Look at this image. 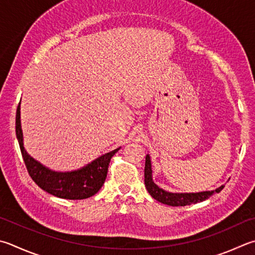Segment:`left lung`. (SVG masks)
I'll return each mask as SVG.
<instances>
[{
    "instance_id": "8db88e82",
    "label": "left lung",
    "mask_w": 255,
    "mask_h": 255,
    "mask_svg": "<svg viewBox=\"0 0 255 255\" xmlns=\"http://www.w3.org/2000/svg\"><path fill=\"white\" fill-rule=\"evenodd\" d=\"M145 185L148 193L152 198L158 201L163 204L169 206H186L191 204H196L210 198L214 193H220L224 188V185L213 191H205L198 193H170L160 188L152 180V170H151V160L149 155H146L145 163Z\"/></svg>"
}]
</instances>
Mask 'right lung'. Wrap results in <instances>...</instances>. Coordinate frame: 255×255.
<instances>
[{
	"instance_id": "add662e5",
	"label": "right lung",
	"mask_w": 255,
	"mask_h": 255,
	"mask_svg": "<svg viewBox=\"0 0 255 255\" xmlns=\"http://www.w3.org/2000/svg\"><path fill=\"white\" fill-rule=\"evenodd\" d=\"M20 104L17 106L15 117L16 138L26 169L34 183L49 194L66 200H85L98 193L107 177L110 159L120 149V147L99 156L98 158L79 169L71 172H57L50 169L34 159L25 150L21 127Z\"/></svg>"
}]
</instances>
